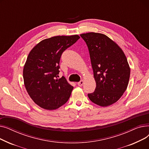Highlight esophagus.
<instances>
[{
	"instance_id": "1",
	"label": "esophagus",
	"mask_w": 149,
	"mask_h": 149,
	"mask_svg": "<svg viewBox=\"0 0 149 149\" xmlns=\"http://www.w3.org/2000/svg\"><path fill=\"white\" fill-rule=\"evenodd\" d=\"M83 84H84V81L83 80H81L80 81L77 83V84L79 85V86H82L83 85Z\"/></svg>"
}]
</instances>
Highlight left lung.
Wrapping results in <instances>:
<instances>
[{
  "instance_id": "obj_1",
  "label": "left lung",
  "mask_w": 149,
  "mask_h": 149,
  "mask_svg": "<svg viewBox=\"0 0 149 149\" xmlns=\"http://www.w3.org/2000/svg\"><path fill=\"white\" fill-rule=\"evenodd\" d=\"M90 54L96 88L88 97L93 103L106 107L116 103L126 91L130 69L123 51L107 36L81 34Z\"/></svg>"
}]
</instances>
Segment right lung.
Here are the masks:
<instances>
[{
    "instance_id": "1",
    "label": "right lung",
    "mask_w": 149,
    "mask_h": 149,
    "mask_svg": "<svg viewBox=\"0 0 149 149\" xmlns=\"http://www.w3.org/2000/svg\"><path fill=\"white\" fill-rule=\"evenodd\" d=\"M80 36H54L46 38L31 49L23 67L25 88L34 102L46 110H54L65 104L73 86L63 76L58 79L62 53Z\"/></svg>"
}]
</instances>
